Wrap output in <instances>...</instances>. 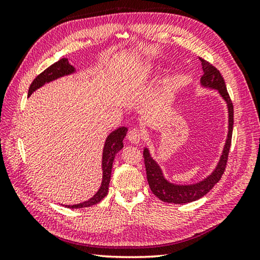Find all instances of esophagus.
Here are the masks:
<instances>
[{
	"instance_id": "esophagus-1",
	"label": "esophagus",
	"mask_w": 260,
	"mask_h": 260,
	"mask_svg": "<svg viewBox=\"0 0 260 260\" xmlns=\"http://www.w3.org/2000/svg\"><path fill=\"white\" fill-rule=\"evenodd\" d=\"M142 139L143 134L139 129H131L127 134V140L129 141V143H133V144H139Z\"/></svg>"
}]
</instances>
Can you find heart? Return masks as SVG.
<instances>
[{
    "mask_svg": "<svg viewBox=\"0 0 260 260\" xmlns=\"http://www.w3.org/2000/svg\"><path fill=\"white\" fill-rule=\"evenodd\" d=\"M148 74H150V69H148V68H146L144 70H141L139 74L134 76V80H141V79L144 78V77H146Z\"/></svg>",
    "mask_w": 260,
    "mask_h": 260,
    "instance_id": "obj_1",
    "label": "heart"
}]
</instances>
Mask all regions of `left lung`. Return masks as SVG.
Instances as JSON below:
<instances>
[{
  "label": "left lung",
  "instance_id": "8db88e82",
  "mask_svg": "<svg viewBox=\"0 0 260 260\" xmlns=\"http://www.w3.org/2000/svg\"><path fill=\"white\" fill-rule=\"evenodd\" d=\"M199 59H200L203 70V76L201 77V85L204 87L217 89L220 95H221V97L224 99V102L227 103L229 113L228 139L225 141L222 155L220 157V161L213 172L203 181L190 185L173 184L165 180L161 169H159L157 163L151 157L150 152H148L147 148H145L144 152H143V156H144L148 185H150L152 192L159 199V200L168 203H189L206 196L214 186V184L218 183L219 180L221 179L228 161V155L231 145V137H233L234 129V105L233 102H231L230 96L227 91V87H225L224 84V79L222 78L220 71L215 68L214 66L208 62L207 60H204L202 58Z\"/></svg>",
  "mask_w": 260,
  "mask_h": 260
}]
</instances>
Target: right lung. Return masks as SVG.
Masks as SVG:
<instances>
[{
    "label": "right lung",
    "mask_w": 260,
    "mask_h": 260,
    "mask_svg": "<svg viewBox=\"0 0 260 260\" xmlns=\"http://www.w3.org/2000/svg\"><path fill=\"white\" fill-rule=\"evenodd\" d=\"M73 73H75V68L68 62V59L66 58L60 59L57 62L51 64L50 67H48L45 71H42L40 75H38L36 77V79L33 80L32 84L30 85L27 95L30 96L33 91L37 90L38 88H40L45 84H47V82H50L54 79L59 78V77H62ZM126 133H127L126 127H119V128L115 129L113 133H110L107 137L106 142H105L104 152H103V181H102L101 189L98 190L96 194L91 199H89L88 201L78 203V204H74V206H66V207L71 208V209L91 207L93 204H97L98 202H101L103 199L107 196L114 158L116 154H117L124 146L123 140L126 136Z\"/></svg>",
    "instance_id": "add662e5"
}]
</instances>
